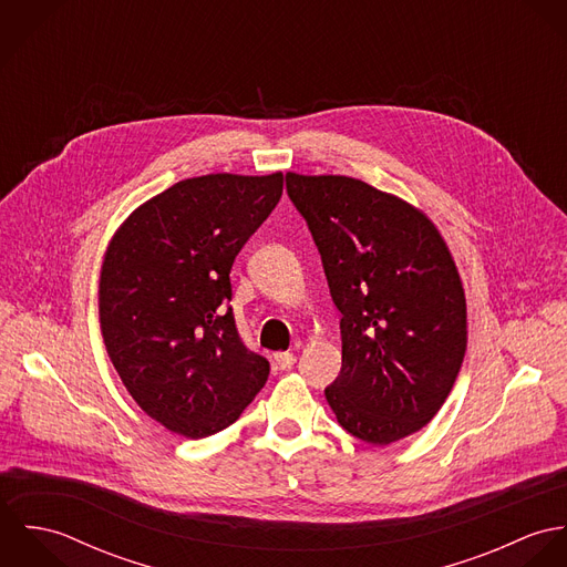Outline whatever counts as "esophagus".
<instances>
[{"instance_id": "34e87169", "label": "esophagus", "mask_w": 567, "mask_h": 567, "mask_svg": "<svg viewBox=\"0 0 567 567\" xmlns=\"http://www.w3.org/2000/svg\"><path fill=\"white\" fill-rule=\"evenodd\" d=\"M275 362L281 371H286V369H292V364L297 362V355L290 351H279V353H275Z\"/></svg>"}]
</instances>
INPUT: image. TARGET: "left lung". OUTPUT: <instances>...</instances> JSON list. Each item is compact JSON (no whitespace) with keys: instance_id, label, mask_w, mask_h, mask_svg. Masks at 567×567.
<instances>
[{"instance_id":"obj_1","label":"left lung","mask_w":567,"mask_h":567,"mask_svg":"<svg viewBox=\"0 0 567 567\" xmlns=\"http://www.w3.org/2000/svg\"><path fill=\"white\" fill-rule=\"evenodd\" d=\"M340 310L342 369L324 389L338 423L389 445L445 404L467 349V301L434 223L404 198L340 174H286Z\"/></svg>"}]
</instances>
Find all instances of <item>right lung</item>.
<instances>
[{"label":"right lung","instance_id":"1","mask_svg":"<svg viewBox=\"0 0 567 567\" xmlns=\"http://www.w3.org/2000/svg\"><path fill=\"white\" fill-rule=\"evenodd\" d=\"M281 192V172L185 178L140 205L106 246V353L137 405L185 439L229 427L268 380V360L244 347L227 301L234 259Z\"/></svg>","mask_w":567,"mask_h":567}]
</instances>
